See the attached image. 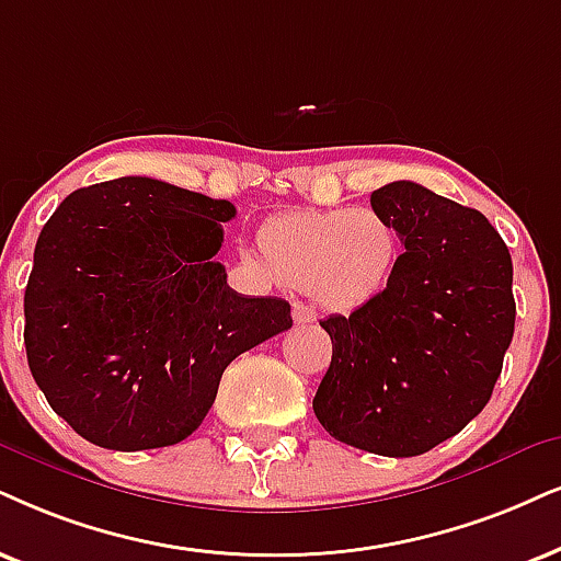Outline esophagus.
Returning a JSON list of instances; mask_svg holds the SVG:
<instances>
[{
	"mask_svg": "<svg viewBox=\"0 0 561 561\" xmlns=\"http://www.w3.org/2000/svg\"><path fill=\"white\" fill-rule=\"evenodd\" d=\"M293 318H295L297 325H310V323L318 321V313H316L313 308H310V305L295 302L293 305Z\"/></svg>",
	"mask_w": 561,
	"mask_h": 561,
	"instance_id": "obj_1",
	"label": "esophagus"
}]
</instances>
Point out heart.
I'll list each match as a JSON object with an SVG mask.
<instances>
[{
    "mask_svg": "<svg viewBox=\"0 0 561 561\" xmlns=\"http://www.w3.org/2000/svg\"><path fill=\"white\" fill-rule=\"evenodd\" d=\"M272 272L282 285L316 293L336 310L375 300L399 261V236L373 209L300 211L276 219L264 236Z\"/></svg>",
    "mask_w": 561,
    "mask_h": 561,
    "instance_id": "1",
    "label": "heart"
}]
</instances>
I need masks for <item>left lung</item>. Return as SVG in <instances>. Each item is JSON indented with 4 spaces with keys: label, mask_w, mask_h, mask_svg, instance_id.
I'll use <instances>...</instances> for the list:
<instances>
[{
    "label": "left lung",
    "mask_w": 561,
    "mask_h": 561,
    "mask_svg": "<svg viewBox=\"0 0 561 561\" xmlns=\"http://www.w3.org/2000/svg\"><path fill=\"white\" fill-rule=\"evenodd\" d=\"M403 253L382 293L321 321L333 354L313 411L339 443L422 456L469 424L515 331L513 259L481 211L411 181L373 191Z\"/></svg>",
    "instance_id": "obj_1"
}]
</instances>
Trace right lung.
<instances>
[{
    "label": "right lung",
    "instance_id": "add662e5",
    "mask_svg": "<svg viewBox=\"0 0 561 561\" xmlns=\"http://www.w3.org/2000/svg\"><path fill=\"white\" fill-rule=\"evenodd\" d=\"M209 198L154 179L69 194L41 230L25 287L27 365L48 407L108 450L186 439L238 354L293 325L282 297H248L215 261Z\"/></svg>",
    "mask_w": 561,
    "mask_h": 561
}]
</instances>
